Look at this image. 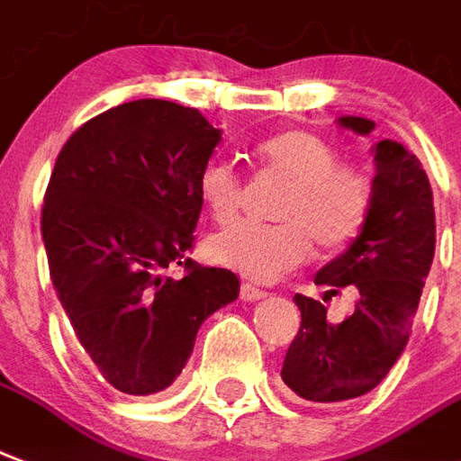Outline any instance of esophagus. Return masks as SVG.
Instances as JSON below:
<instances>
[{"mask_svg": "<svg viewBox=\"0 0 461 461\" xmlns=\"http://www.w3.org/2000/svg\"><path fill=\"white\" fill-rule=\"evenodd\" d=\"M240 295L241 300H261L266 298V291H261V288H257V285H251V283H241V288H240Z\"/></svg>", "mask_w": 461, "mask_h": 461, "instance_id": "esophagus-1", "label": "esophagus"}]
</instances>
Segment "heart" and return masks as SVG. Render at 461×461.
Wrapping results in <instances>:
<instances>
[{"mask_svg": "<svg viewBox=\"0 0 461 461\" xmlns=\"http://www.w3.org/2000/svg\"><path fill=\"white\" fill-rule=\"evenodd\" d=\"M266 168L291 180L278 204V224L240 221L212 234L204 251L214 264L257 281H276L300 266L312 244L337 254L352 244L369 221L376 180L366 163L339 161V151L325 136L308 129H288L257 146ZM197 195L220 224L241 210V180L234 166L220 158L197 173Z\"/></svg>", "mask_w": 461, "mask_h": 461, "instance_id": "obj_1", "label": "heart"}]
</instances>
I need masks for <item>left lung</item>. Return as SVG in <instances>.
Returning a JSON list of instances; mask_svg holds the SVG:
<instances>
[{
    "mask_svg": "<svg viewBox=\"0 0 461 461\" xmlns=\"http://www.w3.org/2000/svg\"><path fill=\"white\" fill-rule=\"evenodd\" d=\"M339 124L371 134L374 122L342 117ZM376 197L369 221L352 247L315 276L330 294L352 285L357 305L339 326L326 320L324 303L295 295L300 330L288 347L281 378L312 403H342L376 388L411 337L412 317L435 257V207L422 163L403 144L374 146Z\"/></svg>",
    "mask_w": 461,
    "mask_h": 461,
    "instance_id": "1",
    "label": "left lung"
}]
</instances>
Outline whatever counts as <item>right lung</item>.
Returning a JSON list of instances; mask_svg holds the SVG:
<instances>
[{"mask_svg": "<svg viewBox=\"0 0 461 461\" xmlns=\"http://www.w3.org/2000/svg\"><path fill=\"white\" fill-rule=\"evenodd\" d=\"M221 131L193 107L134 100L85 122L58 153L41 234L83 354L129 395L178 376L197 330L240 278L185 257L203 210L197 173ZM184 266L178 279L165 268Z\"/></svg>", "mask_w": 461, "mask_h": 461, "instance_id": "add662e5", "label": "right lung"}]
</instances>
